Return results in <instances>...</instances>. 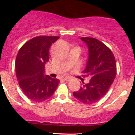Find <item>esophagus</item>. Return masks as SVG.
<instances>
[{
    "label": "esophagus",
    "instance_id": "obj_1",
    "mask_svg": "<svg viewBox=\"0 0 135 135\" xmlns=\"http://www.w3.org/2000/svg\"><path fill=\"white\" fill-rule=\"evenodd\" d=\"M64 80H66V81H69V80H70V77H64Z\"/></svg>",
    "mask_w": 135,
    "mask_h": 135
}]
</instances>
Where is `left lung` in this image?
Instances as JSON below:
<instances>
[{
	"label": "left lung",
	"mask_w": 135,
	"mask_h": 135,
	"mask_svg": "<svg viewBox=\"0 0 135 135\" xmlns=\"http://www.w3.org/2000/svg\"><path fill=\"white\" fill-rule=\"evenodd\" d=\"M80 39L88 47V60L83 74L91 79L73 95L82 103L93 104L104 97L115 79V59L112 51L99 40L91 37Z\"/></svg>",
	"instance_id": "obj_1"
}]
</instances>
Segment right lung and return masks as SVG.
<instances>
[{
  "label": "right lung",
  "instance_id": "1",
  "mask_svg": "<svg viewBox=\"0 0 135 135\" xmlns=\"http://www.w3.org/2000/svg\"><path fill=\"white\" fill-rule=\"evenodd\" d=\"M58 36H38L20 48L15 61L16 77L23 92L32 101H45L53 94L60 80L44 74L49 49Z\"/></svg>",
  "mask_w": 135,
  "mask_h": 135
}]
</instances>
